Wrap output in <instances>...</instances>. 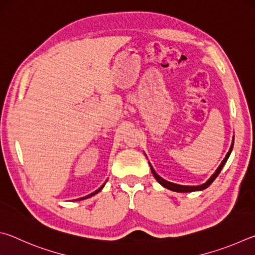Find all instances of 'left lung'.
<instances>
[{
	"instance_id": "8db88e82",
	"label": "left lung",
	"mask_w": 255,
	"mask_h": 255,
	"mask_svg": "<svg viewBox=\"0 0 255 255\" xmlns=\"http://www.w3.org/2000/svg\"><path fill=\"white\" fill-rule=\"evenodd\" d=\"M233 145H234V144H232L230 150H228V153L226 154L225 158L223 159V162H222L221 165H219L218 169L216 170L215 173H214L213 175H211V178H210L208 181H207L206 183L201 184V185H196V187H189V185H179V184H175V183H171V182H169V181H165L164 179H162L161 176H159L158 174H156V172L154 171V169H153L152 166H150V170H152V173H153V175H154V178L158 181V183H161L164 188L172 190V191H176V192H192V191H197V190H204V189H206V188H208L209 185L214 182V180H215L216 178H217L218 174L221 173L223 166L225 165L227 158L230 157L231 152H232V149H233Z\"/></svg>"
}]
</instances>
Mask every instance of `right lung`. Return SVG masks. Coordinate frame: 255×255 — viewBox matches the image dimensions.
<instances>
[{"label":"right lung","instance_id":"1","mask_svg":"<svg viewBox=\"0 0 255 255\" xmlns=\"http://www.w3.org/2000/svg\"><path fill=\"white\" fill-rule=\"evenodd\" d=\"M103 185H105V184H103ZM103 185H102V187H100V188H99V189L97 190V191H94L93 193H91V195H89V196H86V197H83V198H81V199H80V200H83V199H88V198H90V197H92V196H94V195H97V193H98V192H100V191H101V189L103 188Z\"/></svg>","mask_w":255,"mask_h":255}]
</instances>
